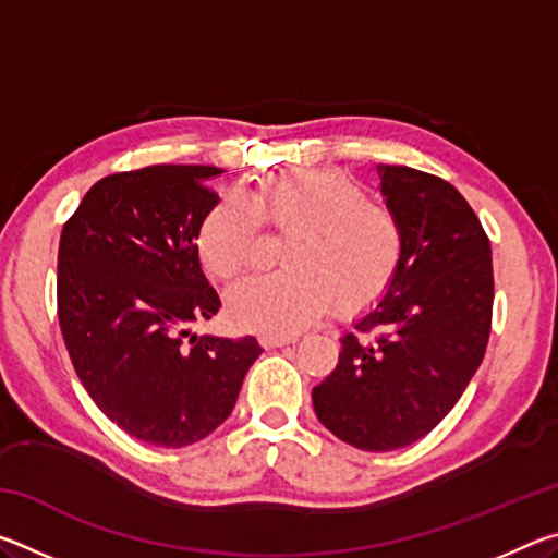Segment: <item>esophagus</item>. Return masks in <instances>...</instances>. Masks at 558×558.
<instances>
[{
	"label": "esophagus",
	"instance_id": "obj_1",
	"mask_svg": "<svg viewBox=\"0 0 558 558\" xmlns=\"http://www.w3.org/2000/svg\"><path fill=\"white\" fill-rule=\"evenodd\" d=\"M298 337H263L260 344L268 347V349H276V347H286V344H295Z\"/></svg>",
	"mask_w": 558,
	"mask_h": 558
}]
</instances>
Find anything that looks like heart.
Listing matches in <instances>:
<instances>
[{
	"label": "heart",
	"mask_w": 558,
	"mask_h": 558,
	"mask_svg": "<svg viewBox=\"0 0 558 558\" xmlns=\"http://www.w3.org/2000/svg\"><path fill=\"white\" fill-rule=\"evenodd\" d=\"M258 216L280 233L282 272L245 278L229 290L226 310L235 327L260 335H295L329 307L352 317L376 305L393 286L403 260L396 214L366 199L337 169H298L263 182L256 192H226L196 233L204 268L233 278L253 263Z\"/></svg>",
	"instance_id": "b5f03b06"
}]
</instances>
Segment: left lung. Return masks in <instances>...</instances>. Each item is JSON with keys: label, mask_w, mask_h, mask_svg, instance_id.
<instances>
[{"label": "left lung", "mask_w": 558, "mask_h": 558, "mask_svg": "<svg viewBox=\"0 0 558 558\" xmlns=\"http://www.w3.org/2000/svg\"><path fill=\"white\" fill-rule=\"evenodd\" d=\"M403 260L386 295L347 332L335 372L313 389L323 426L359 450L411 446L438 426L483 364L493 323V251L456 186L379 165Z\"/></svg>", "instance_id": "left-lung-1"}]
</instances>
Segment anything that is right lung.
I'll return each instance as SVG.
<instances>
[{
    "label": "right lung",
    "instance_id": "right-lung-1",
    "mask_svg": "<svg viewBox=\"0 0 558 558\" xmlns=\"http://www.w3.org/2000/svg\"><path fill=\"white\" fill-rule=\"evenodd\" d=\"M206 165H155L88 189L59 243V323L90 399L132 438L184 448L229 418L256 337L192 332L221 300L196 233L219 199Z\"/></svg>",
    "mask_w": 558,
    "mask_h": 558
}]
</instances>
